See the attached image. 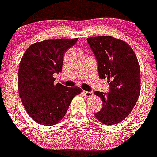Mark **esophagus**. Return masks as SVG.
Segmentation results:
<instances>
[{
    "mask_svg": "<svg viewBox=\"0 0 157 157\" xmlns=\"http://www.w3.org/2000/svg\"><path fill=\"white\" fill-rule=\"evenodd\" d=\"M83 94H84L85 97H87V98H91V97H93V95H94L93 91H84Z\"/></svg>",
    "mask_w": 157,
    "mask_h": 157,
    "instance_id": "obj_1",
    "label": "esophagus"
}]
</instances>
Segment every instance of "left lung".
Wrapping results in <instances>:
<instances>
[{
	"label": "left lung",
	"mask_w": 157,
	"mask_h": 157,
	"mask_svg": "<svg viewBox=\"0 0 157 157\" xmlns=\"http://www.w3.org/2000/svg\"><path fill=\"white\" fill-rule=\"evenodd\" d=\"M98 64L99 76L107 77L109 92L95 91L102 100V108L95 117L105 125L125 120L134 109L140 92V68L132 48L111 36L87 38Z\"/></svg>",
	"instance_id": "8db88e82"
}]
</instances>
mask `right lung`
I'll list each match as a JSON object with an SVG mask.
<instances>
[{
	"instance_id": "right-lung-1",
	"label": "right lung",
	"mask_w": 157,
	"mask_h": 157,
	"mask_svg": "<svg viewBox=\"0 0 157 157\" xmlns=\"http://www.w3.org/2000/svg\"><path fill=\"white\" fill-rule=\"evenodd\" d=\"M78 38L46 40L31 45L18 69V92L25 109L37 123L56 125L67 112L79 87L55 84L54 74L62 71L63 55Z\"/></svg>"
}]
</instances>
